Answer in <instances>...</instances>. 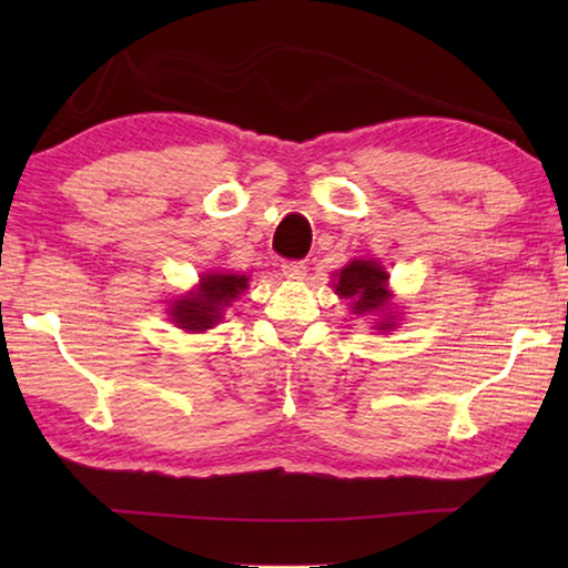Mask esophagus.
<instances>
[{
    "instance_id": "1",
    "label": "esophagus",
    "mask_w": 568,
    "mask_h": 568,
    "mask_svg": "<svg viewBox=\"0 0 568 568\" xmlns=\"http://www.w3.org/2000/svg\"><path fill=\"white\" fill-rule=\"evenodd\" d=\"M281 271L287 281H303V277L307 275V265L301 261H287L281 265Z\"/></svg>"
}]
</instances>
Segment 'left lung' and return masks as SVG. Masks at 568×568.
I'll return each instance as SVG.
<instances>
[{"mask_svg": "<svg viewBox=\"0 0 568 568\" xmlns=\"http://www.w3.org/2000/svg\"><path fill=\"white\" fill-rule=\"evenodd\" d=\"M335 293L348 297L355 315H383L376 331L396 328V315H390L388 273L376 261H351L335 275Z\"/></svg>", "mask_w": 568, "mask_h": 568, "instance_id": "left-lung-1", "label": "left lung"}]
</instances>
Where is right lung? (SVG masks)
I'll return each mask as SVG.
<instances>
[{"instance_id": "1", "label": "right lung", "mask_w": 568, "mask_h": 568, "mask_svg": "<svg viewBox=\"0 0 568 568\" xmlns=\"http://www.w3.org/2000/svg\"><path fill=\"white\" fill-rule=\"evenodd\" d=\"M247 287V275L235 273H207L200 277V285L180 301L172 303L170 315L178 328L203 333L223 321L225 307L237 301V295Z\"/></svg>"}]
</instances>
